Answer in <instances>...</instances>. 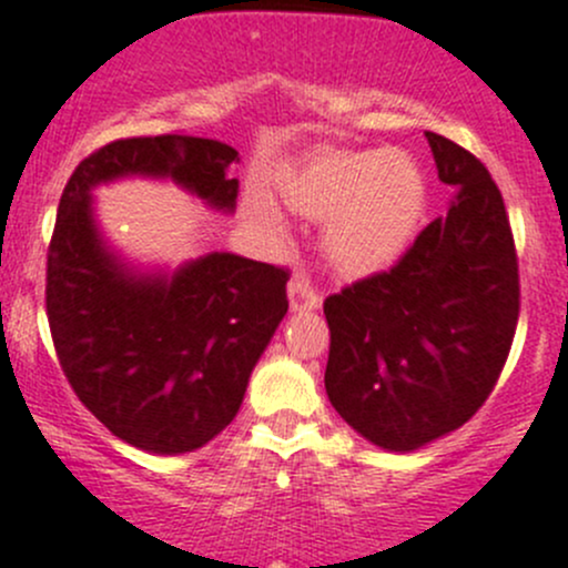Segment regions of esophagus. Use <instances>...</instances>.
Segmentation results:
<instances>
[{"label": "esophagus", "mask_w": 568, "mask_h": 568, "mask_svg": "<svg viewBox=\"0 0 568 568\" xmlns=\"http://www.w3.org/2000/svg\"><path fill=\"white\" fill-rule=\"evenodd\" d=\"M288 305L291 311H316L322 305V296L308 285V280L294 277L288 283Z\"/></svg>", "instance_id": "esophagus-1"}]
</instances>
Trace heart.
Returning <instances> with one entry per match:
<instances>
[{"instance_id":"b5f03b06","label":"heart","mask_w":568,"mask_h":568,"mask_svg":"<svg viewBox=\"0 0 568 568\" xmlns=\"http://www.w3.org/2000/svg\"><path fill=\"white\" fill-rule=\"evenodd\" d=\"M280 195L302 219L325 221L322 252L349 280L395 266L415 243L428 210L420 164L395 148L316 153L283 176ZM254 210L277 224L263 199L254 201Z\"/></svg>"}]
</instances>
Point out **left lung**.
<instances>
[{
	"label": "left lung",
	"mask_w": 568,
	"mask_h": 568,
	"mask_svg": "<svg viewBox=\"0 0 568 568\" xmlns=\"http://www.w3.org/2000/svg\"><path fill=\"white\" fill-rule=\"evenodd\" d=\"M454 190L397 266L325 300L333 409L384 452L409 454L479 412L518 322V263L499 187L457 142L426 131Z\"/></svg>",
	"instance_id": "1"
}]
</instances>
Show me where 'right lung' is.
Instances as JSON below:
<instances>
[{"label":"right lung","instance_id":"right-lung-1","mask_svg":"<svg viewBox=\"0 0 568 568\" xmlns=\"http://www.w3.org/2000/svg\"><path fill=\"white\" fill-rule=\"evenodd\" d=\"M232 145L162 134L83 159L58 204L47 254V320L63 375L114 437L176 457L219 437L288 311V272L232 252L145 266L105 237L94 190L159 179L232 215Z\"/></svg>","mask_w":568,"mask_h":568}]
</instances>
